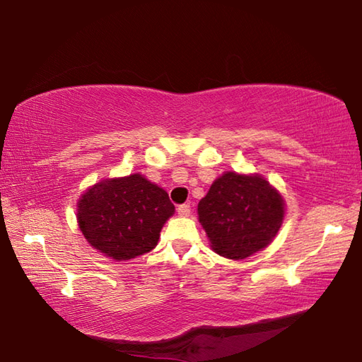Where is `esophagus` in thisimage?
<instances>
[{"instance_id": "1", "label": "esophagus", "mask_w": 362, "mask_h": 362, "mask_svg": "<svg viewBox=\"0 0 362 362\" xmlns=\"http://www.w3.org/2000/svg\"><path fill=\"white\" fill-rule=\"evenodd\" d=\"M177 212H179V216L187 217V216H189V212H192V206H189L188 203L187 204H180L179 207H177Z\"/></svg>"}]
</instances>
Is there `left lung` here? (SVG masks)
I'll list each match as a JSON object with an SVG mask.
<instances>
[{
	"mask_svg": "<svg viewBox=\"0 0 362 362\" xmlns=\"http://www.w3.org/2000/svg\"><path fill=\"white\" fill-rule=\"evenodd\" d=\"M198 216L217 254L246 259L276 236L284 201L260 175L226 173L199 201Z\"/></svg>",
	"mask_w": 362,
	"mask_h": 362,
	"instance_id": "8db88e82",
	"label": "left lung"
}]
</instances>
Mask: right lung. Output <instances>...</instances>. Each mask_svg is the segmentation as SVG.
<instances>
[{"instance_id":"obj_1","label":"right lung","mask_w":362,"mask_h":362,"mask_svg":"<svg viewBox=\"0 0 362 362\" xmlns=\"http://www.w3.org/2000/svg\"><path fill=\"white\" fill-rule=\"evenodd\" d=\"M174 211L163 188L132 174L89 188L78 201V223L90 246L121 262L155 249Z\"/></svg>"}]
</instances>
